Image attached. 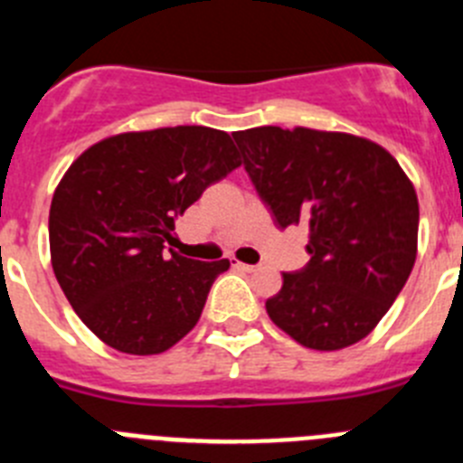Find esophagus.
Instances as JSON below:
<instances>
[{
  "label": "esophagus",
  "instance_id": "1",
  "mask_svg": "<svg viewBox=\"0 0 463 463\" xmlns=\"http://www.w3.org/2000/svg\"><path fill=\"white\" fill-rule=\"evenodd\" d=\"M234 267L241 269V271H248V273H255L257 269H260L257 264H243V261H234Z\"/></svg>",
  "mask_w": 463,
  "mask_h": 463
}]
</instances>
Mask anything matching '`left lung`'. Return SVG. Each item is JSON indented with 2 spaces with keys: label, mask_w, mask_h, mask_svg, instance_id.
<instances>
[{
  "label": "left lung",
  "mask_w": 463,
  "mask_h": 463,
  "mask_svg": "<svg viewBox=\"0 0 463 463\" xmlns=\"http://www.w3.org/2000/svg\"><path fill=\"white\" fill-rule=\"evenodd\" d=\"M232 137L278 227L304 222L310 232L308 264L282 273L267 301L273 325L313 350L369 336L417 255L420 206L399 162L369 138L308 127Z\"/></svg>",
  "instance_id": "1"
}]
</instances>
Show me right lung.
I'll use <instances>...</instances> for the list:
<instances>
[{
    "instance_id": "right-lung-1",
    "label": "right lung",
    "mask_w": 463,
    "mask_h": 463,
    "mask_svg": "<svg viewBox=\"0 0 463 463\" xmlns=\"http://www.w3.org/2000/svg\"><path fill=\"white\" fill-rule=\"evenodd\" d=\"M239 165L227 132L183 125L109 137L69 166L51 203V261L94 336L159 354L199 322L229 260L166 255L165 243L175 218Z\"/></svg>"
}]
</instances>
